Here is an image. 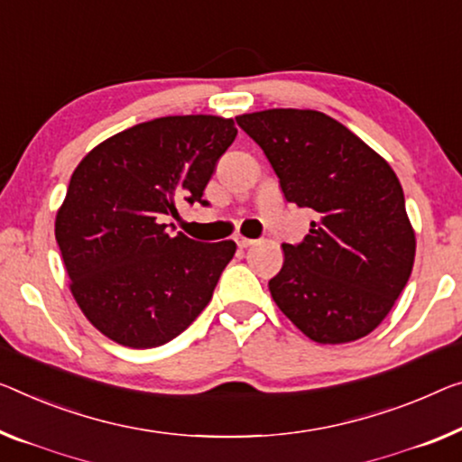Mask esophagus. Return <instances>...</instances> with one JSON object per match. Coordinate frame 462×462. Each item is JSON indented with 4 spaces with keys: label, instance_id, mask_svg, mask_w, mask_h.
Returning <instances> with one entry per match:
<instances>
[{
    "label": "esophagus",
    "instance_id": "esophagus-1",
    "mask_svg": "<svg viewBox=\"0 0 462 462\" xmlns=\"http://www.w3.org/2000/svg\"><path fill=\"white\" fill-rule=\"evenodd\" d=\"M236 245L240 246V249H246V246L254 245V240H251V238H245V236H238V238H236Z\"/></svg>",
    "mask_w": 462,
    "mask_h": 462
}]
</instances>
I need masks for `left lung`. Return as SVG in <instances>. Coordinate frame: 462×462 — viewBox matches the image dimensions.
Instances as JSON below:
<instances>
[{
	"instance_id": "8db88e82",
	"label": "left lung",
	"mask_w": 462,
	"mask_h": 462,
	"mask_svg": "<svg viewBox=\"0 0 462 462\" xmlns=\"http://www.w3.org/2000/svg\"><path fill=\"white\" fill-rule=\"evenodd\" d=\"M288 203L315 211L299 245H282L270 280L280 311L319 344L359 340L380 326L415 261V230L390 163L346 126L315 109L243 114Z\"/></svg>"
}]
</instances>
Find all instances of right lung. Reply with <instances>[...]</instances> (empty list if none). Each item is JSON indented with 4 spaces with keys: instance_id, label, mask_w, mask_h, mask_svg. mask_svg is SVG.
<instances>
[{
    "instance_id": "add662e5",
    "label": "right lung",
    "mask_w": 462,
    "mask_h": 462,
    "mask_svg": "<svg viewBox=\"0 0 462 462\" xmlns=\"http://www.w3.org/2000/svg\"><path fill=\"white\" fill-rule=\"evenodd\" d=\"M236 133L232 118L165 116L109 136L77 165L55 240L74 300L109 340L162 346L208 307L236 243L170 236L163 222L182 201L208 205L203 190Z\"/></svg>"
}]
</instances>
